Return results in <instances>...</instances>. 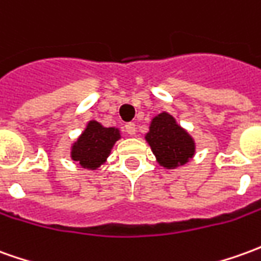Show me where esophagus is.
<instances>
[{
	"label": "esophagus",
	"mask_w": 261,
	"mask_h": 261,
	"mask_svg": "<svg viewBox=\"0 0 261 261\" xmlns=\"http://www.w3.org/2000/svg\"><path fill=\"white\" fill-rule=\"evenodd\" d=\"M124 127H125V131H127V134H130V136H134V134H136L137 127L134 123H127Z\"/></svg>",
	"instance_id": "obj_1"
}]
</instances>
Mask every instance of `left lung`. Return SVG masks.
Here are the masks:
<instances>
[{
  "mask_svg": "<svg viewBox=\"0 0 261 261\" xmlns=\"http://www.w3.org/2000/svg\"><path fill=\"white\" fill-rule=\"evenodd\" d=\"M145 140L151 145L156 160L165 168L187 164L195 154V143L187 131L176 124L168 113L152 118Z\"/></svg>",
  "mask_w": 261,
  "mask_h": 261,
  "instance_id": "obj_1",
  "label": "left lung"
}]
</instances>
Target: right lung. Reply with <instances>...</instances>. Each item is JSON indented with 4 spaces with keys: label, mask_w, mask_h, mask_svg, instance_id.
<instances>
[{
    "label": "right lung",
    "mask_w": 261,
    "mask_h": 261,
    "mask_svg": "<svg viewBox=\"0 0 261 261\" xmlns=\"http://www.w3.org/2000/svg\"><path fill=\"white\" fill-rule=\"evenodd\" d=\"M118 138L120 131L117 128H106L97 121H90L72 147V160L83 168H99Z\"/></svg>",
    "instance_id": "right-lung-1"
}]
</instances>
